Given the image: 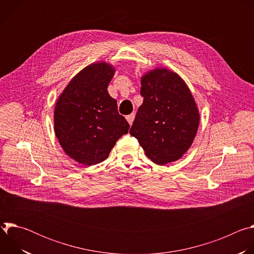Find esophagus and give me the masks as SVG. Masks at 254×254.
<instances>
[{
    "mask_svg": "<svg viewBox=\"0 0 254 254\" xmlns=\"http://www.w3.org/2000/svg\"><path fill=\"white\" fill-rule=\"evenodd\" d=\"M126 119H127V121L128 122V124H129V125H131V124H132V122H133V120H134V114H130V115L127 116V117H126Z\"/></svg>",
    "mask_w": 254,
    "mask_h": 254,
    "instance_id": "1",
    "label": "esophagus"
}]
</instances>
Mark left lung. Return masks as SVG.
I'll list each match as a JSON object with an SVG mask.
<instances>
[{
  "label": "left lung",
  "mask_w": 254,
  "mask_h": 254,
  "mask_svg": "<svg viewBox=\"0 0 254 254\" xmlns=\"http://www.w3.org/2000/svg\"><path fill=\"white\" fill-rule=\"evenodd\" d=\"M143 102L129 133L154 163L166 165L190 149L200 124L197 103L186 82L166 67L149 70L140 78Z\"/></svg>",
  "instance_id": "1"
}]
</instances>
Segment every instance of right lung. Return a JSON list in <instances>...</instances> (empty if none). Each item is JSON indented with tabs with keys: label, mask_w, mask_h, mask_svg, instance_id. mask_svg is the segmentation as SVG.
I'll use <instances>...</instances> for the list:
<instances>
[{
	"label": "right lung",
	"mask_w": 254,
	"mask_h": 254,
	"mask_svg": "<svg viewBox=\"0 0 254 254\" xmlns=\"http://www.w3.org/2000/svg\"><path fill=\"white\" fill-rule=\"evenodd\" d=\"M116 67L105 61L80 70L57 98L54 131L65 154L79 164L93 166L107 159L129 125L107 91Z\"/></svg>",
	"instance_id": "add662e5"
}]
</instances>
